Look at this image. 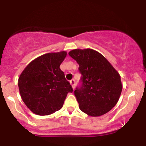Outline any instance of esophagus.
I'll return each instance as SVG.
<instances>
[{
	"mask_svg": "<svg viewBox=\"0 0 146 146\" xmlns=\"http://www.w3.org/2000/svg\"><path fill=\"white\" fill-rule=\"evenodd\" d=\"M70 84H71V85L72 86V88H73V89L74 90V88H75V80H71V81H70Z\"/></svg>",
	"mask_w": 146,
	"mask_h": 146,
	"instance_id": "obj_1",
	"label": "esophagus"
}]
</instances>
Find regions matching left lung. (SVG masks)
Listing matches in <instances>:
<instances>
[{
  "mask_svg": "<svg viewBox=\"0 0 146 146\" xmlns=\"http://www.w3.org/2000/svg\"><path fill=\"white\" fill-rule=\"evenodd\" d=\"M79 64L82 85L74 94L82 111L99 117L117 104L122 90L121 77L99 52L91 49H73L68 53Z\"/></svg>",
  "mask_w": 146,
  "mask_h": 146,
  "instance_id": "left-lung-1",
  "label": "left lung"
}]
</instances>
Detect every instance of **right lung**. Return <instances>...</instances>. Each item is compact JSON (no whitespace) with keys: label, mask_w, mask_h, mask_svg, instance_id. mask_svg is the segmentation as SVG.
<instances>
[{"label":"right lung","mask_w":146,"mask_h":146,"mask_svg":"<svg viewBox=\"0 0 146 146\" xmlns=\"http://www.w3.org/2000/svg\"><path fill=\"white\" fill-rule=\"evenodd\" d=\"M66 51L48 53L34 59L18 78L21 98L27 108L38 115H48L61 109L73 88L60 66Z\"/></svg>","instance_id":"right-lung-1"}]
</instances>
